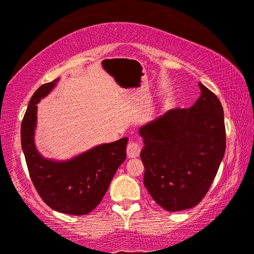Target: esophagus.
I'll return each instance as SVG.
<instances>
[{"label":"esophagus","instance_id":"34e87169","mask_svg":"<svg viewBox=\"0 0 254 254\" xmlns=\"http://www.w3.org/2000/svg\"><path fill=\"white\" fill-rule=\"evenodd\" d=\"M140 147L137 143L129 142L127 145V155L128 158H137L139 157Z\"/></svg>","mask_w":254,"mask_h":254}]
</instances>
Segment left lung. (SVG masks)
I'll list each match as a JSON object with an SVG mask.
<instances>
[{
    "label": "left lung",
    "instance_id": "1",
    "mask_svg": "<svg viewBox=\"0 0 254 254\" xmlns=\"http://www.w3.org/2000/svg\"><path fill=\"white\" fill-rule=\"evenodd\" d=\"M201 96L190 109L169 110L139 128L144 185L167 211L200 203L212 184L226 150L224 110L198 83Z\"/></svg>",
    "mask_w": 254,
    "mask_h": 254
}]
</instances>
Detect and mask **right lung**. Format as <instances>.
<instances>
[{
	"instance_id": "add662e5",
	"label": "right lung",
	"mask_w": 254,
	"mask_h": 254,
	"mask_svg": "<svg viewBox=\"0 0 254 254\" xmlns=\"http://www.w3.org/2000/svg\"><path fill=\"white\" fill-rule=\"evenodd\" d=\"M60 78L34 93L21 123V147L35 189L56 211L83 216L102 200L119 166L126 159L128 138L96 145L68 160L48 159L35 145L37 103L48 96Z\"/></svg>"
}]
</instances>
